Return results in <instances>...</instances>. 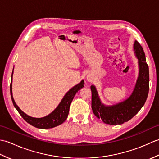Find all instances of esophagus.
<instances>
[{
	"label": "esophagus",
	"instance_id": "esophagus-1",
	"mask_svg": "<svg viewBox=\"0 0 159 159\" xmlns=\"http://www.w3.org/2000/svg\"><path fill=\"white\" fill-rule=\"evenodd\" d=\"M88 80H89V79H88Z\"/></svg>",
	"mask_w": 159,
	"mask_h": 159
}]
</instances>
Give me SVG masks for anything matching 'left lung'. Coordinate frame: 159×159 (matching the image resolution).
Returning <instances> with one entry per match:
<instances>
[{
    "instance_id": "1",
    "label": "left lung",
    "mask_w": 159,
    "mask_h": 159,
    "mask_svg": "<svg viewBox=\"0 0 159 159\" xmlns=\"http://www.w3.org/2000/svg\"><path fill=\"white\" fill-rule=\"evenodd\" d=\"M134 50L139 62V73L133 92L127 100L116 105L106 107L101 103L96 87L91 86L93 113L107 124L117 125L129 121L146 101L149 92V68L143 49L137 41L134 42Z\"/></svg>"
}]
</instances>
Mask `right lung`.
<instances>
[{
  "mask_svg": "<svg viewBox=\"0 0 159 159\" xmlns=\"http://www.w3.org/2000/svg\"><path fill=\"white\" fill-rule=\"evenodd\" d=\"M12 75L11 85H10V93H11V100L13 104V106L15 107V108L17 109V111H18L20 116L22 117L23 119L25 120L26 122L32 125V126L34 127H36L38 128H42V129H47V128H54L59 126L60 124H61L66 121L67 116H68L71 102H72L74 96H75L76 92H79L82 87H84V84H85L84 80H83L79 84H78L76 86L73 87L64 96L61 102H60V104L55 109V111H53L51 113L48 115V116L42 118H35L27 116V115L25 114L23 111L20 110V108L16 105L15 101L13 100V98L12 96Z\"/></svg>",
  "mask_w": 159,
  "mask_h": 159,
  "instance_id": "right-lung-1",
  "label": "right lung"
}]
</instances>
